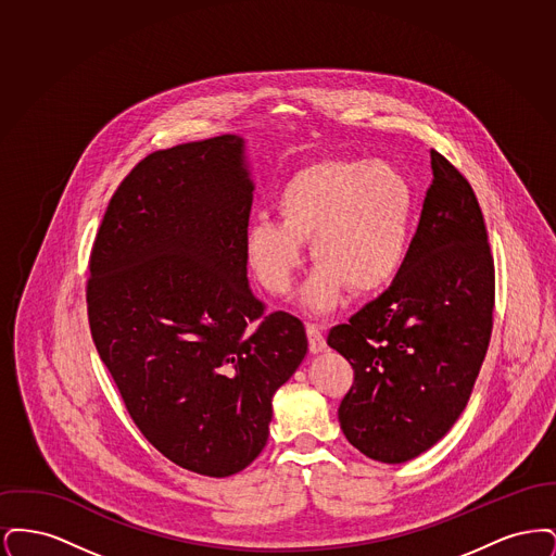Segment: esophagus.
<instances>
[{
    "label": "esophagus",
    "instance_id": "34e87169",
    "mask_svg": "<svg viewBox=\"0 0 556 556\" xmlns=\"http://www.w3.org/2000/svg\"><path fill=\"white\" fill-rule=\"evenodd\" d=\"M306 336H308V348H311L313 354H318V352H323V350L327 348L325 336H323V331H320L318 325H308V327H306Z\"/></svg>",
    "mask_w": 556,
    "mask_h": 556
}]
</instances>
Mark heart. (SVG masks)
Wrapping results in <instances>:
<instances>
[{
  "label": "heart",
  "instance_id": "obj_1",
  "mask_svg": "<svg viewBox=\"0 0 556 556\" xmlns=\"http://www.w3.org/2000/svg\"><path fill=\"white\" fill-rule=\"evenodd\" d=\"M281 220L258 216L245 231V258L273 295L290 293L304 241L318 261L298 304L311 315L336 311L348 286L383 290L406 263L417 193L404 170L383 160H320L298 170L279 193Z\"/></svg>",
  "mask_w": 556,
  "mask_h": 556
}]
</instances>
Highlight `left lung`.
I'll use <instances>...</instances> for the list:
<instances>
[{
    "label": "left lung",
    "instance_id": "8db88e82",
    "mask_svg": "<svg viewBox=\"0 0 556 556\" xmlns=\"http://www.w3.org/2000/svg\"><path fill=\"white\" fill-rule=\"evenodd\" d=\"M431 170L402 270L327 338L354 369L340 427L354 448L388 465L424 454L448 433L492 333L494 261L476 193L435 150Z\"/></svg>",
    "mask_w": 556,
    "mask_h": 556
}]
</instances>
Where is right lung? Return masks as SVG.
Returning <instances> with one entry per match:
<instances>
[{
	"mask_svg": "<svg viewBox=\"0 0 556 556\" xmlns=\"http://www.w3.org/2000/svg\"><path fill=\"white\" fill-rule=\"evenodd\" d=\"M239 135L141 160L91 250L87 313L146 440L187 471L229 477L265 448L273 396L306 356L300 318L250 290L254 184Z\"/></svg>",
	"mask_w": 556,
	"mask_h": 556,
	"instance_id": "add662e5",
	"label": "right lung"
}]
</instances>
